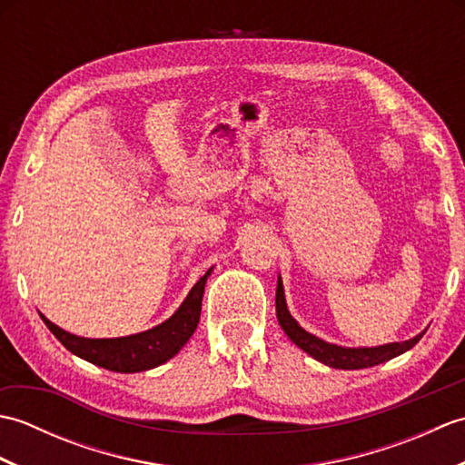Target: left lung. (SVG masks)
Segmentation results:
<instances>
[{
  "label": "left lung",
  "mask_w": 465,
  "mask_h": 465,
  "mask_svg": "<svg viewBox=\"0 0 465 465\" xmlns=\"http://www.w3.org/2000/svg\"><path fill=\"white\" fill-rule=\"evenodd\" d=\"M275 315H278V322L285 335L303 350L313 360H318L330 368L335 370H361V368H371V365H378L388 361L391 358H398L403 351L411 350L416 345L421 335L426 333L423 330L418 333L416 338L406 340V341H393V343H383L375 345V348H343V345H335L330 341H323L318 335L305 331L302 325L292 318L288 310V303H285V293H283V283L278 275V290H275Z\"/></svg>",
  "instance_id": "1"
}]
</instances>
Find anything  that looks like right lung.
<instances>
[{
	"mask_svg": "<svg viewBox=\"0 0 465 465\" xmlns=\"http://www.w3.org/2000/svg\"><path fill=\"white\" fill-rule=\"evenodd\" d=\"M212 270L213 268L207 270L205 275L197 280L170 320L162 322L152 330L125 335V338H80V335L69 333L49 322L44 313L39 315H42L49 331L62 341L64 348L75 353L77 358L117 373L145 371L172 360L193 335L197 323H200L205 282L210 278Z\"/></svg>",
	"mask_w": 465,
	"mask_h": 465,
	"instance_id": "right-lung-1",
	"label": "right lung"
}]
</instances>
